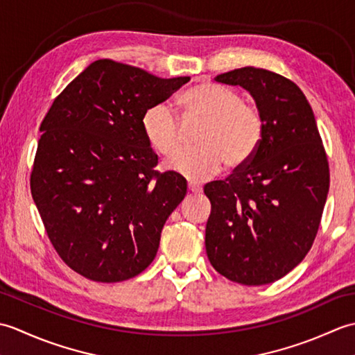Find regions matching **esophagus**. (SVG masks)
Wrapping results in <instances>:
<instances>
[{
	"mask_svg": "<svg viewBox=\"0 0 355 355\" xmlns=\"http://www.w3.org/2000/svg\"><path fill=\"white\" fill-rule=\"evenodd\" d=\"M187 189H189V192H192V193H200L202 191V187L197 183H189L187 184Z\"/></svg>",
	"mask_w": 355,
	"mask_h": 355,
	"instance_id": "1",
	"label": "esophagus"
}]
</instances>
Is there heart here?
<instances>
[{"mask_svg": "<svg viewBox=\"0 0 355 355\" xmlns=\"http://www.w3.org/2000/svg\"><path fill=\"white\" fill-rule=\"evenodd\" d=\"M184 119L206 120L197 137L200 146L180 149V123L166 102L149 107L141 116V131L157 154L169 155L164 168L189 182H202L230 166L245 163L258 148L262 120L258 110L243 102L236 92L218 85L200 84L180 97Z\"/></svg>", "mask_w": 355, "mask_h": 355, "instance_id": "obj_1", "label": "heart"}]
</instances>
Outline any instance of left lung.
I'll list each match as a JSON object with an SVG mask.
<instances>
[{"instance_id":"obj_1","label":"left lung","mask_w":355,"mask_h":355,"mask_svg":"<svg viewBox=\"0 0 355 355\" xmlns=\"http://www.w3.org/2000/svg\"><path fill=\"white\" fill-rule=\"evenodd\" d=\"M247 89L262 120L254 154L229 178L205 186L212 210L207 258L243 285L284 277L310 252L329 189V168L305 94L273 71L243 67L215 78Z\"/></svg>"}]
</instances>
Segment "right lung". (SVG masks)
Here are the masks:
<instances>
[{
  "mask_svg": "<svg viewBox=\"0 0 355 355\" xmlns=\"http://www.w3.org/2000/svg\"><path fill=\"white\" fill-rule=\"evenodd\" d=\"M189 80L99 59L44 117L30 189L53 247L76 273L120 282L154 261L187 184L177 173L154 171L158 157L141 116Z\"/></svg>",
  "mask_w": 355,
  "mask_h": 355,
  "instance_id": "1",
  "label": "right lung"
}]
</instances>
